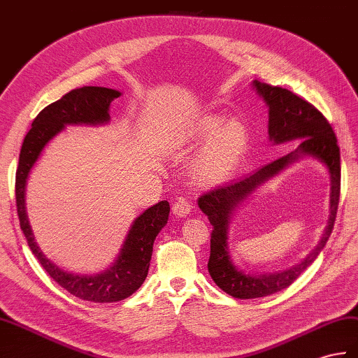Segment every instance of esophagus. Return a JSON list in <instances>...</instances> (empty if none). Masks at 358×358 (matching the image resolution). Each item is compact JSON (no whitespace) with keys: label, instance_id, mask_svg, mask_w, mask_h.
<instances>
[{"label":"esophagus","instance_id":"esophagus-1","mask_svg":"<svg viewBox=\"0 0 358 358\" xmlns=\"http://www.w3.org/2000/svg\"><path fill=\"white\" fill-rule=\"evenodd\" d=\"M172 212L176 217H180V218H186L187 215L192 212V204H190L189 201H186V199L182 198H178L176 203H173L172 206Z\"/></svg>","mask_w":358,"mask_h":358}]
</instances>
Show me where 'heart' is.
Here are the masks:
<instances>
[{"label": "heart", "instance_id": "heart-1", "mask_svg": "<svg viewBox=\"0 0 358 358\" xmlns=\"http://www.w3.org/2000/svg\"><path fill=\"white\" fill-rule=\"evenodd\" d=\"M185 145L199 146L207 143L195 164L199 180H215L234 168L247 145V129L238 120L221 115H204L185 131Z\"/></svg>", "mask_w": 358, "mask_h": 358}]
</instances>
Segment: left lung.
Returning a JSON list of instances; mask_svg holds the SVG:
<instances>
[{
  "label": "left lung",
  "mask_w": 358,
  "mask_h": 358,
  "mask_svg": "<svg viewBox=\"0 0 358 358\" xmlns=\"http://www.w3.org/2000/svg\"><path fill=\"white\" fill-rule=\"evenodd\" d=\"M253 90L268 106V138L273 145L299 140V146L245 177L231 180L198 198V207L210 221V257L207 268L215 284L236 299L265 297L289 287L310 267L327 245L334 229L340 198V149L328 120L322 113L292 91L253 80ZM311 156L330 173V218L314 251L302 262L274 273H247L234 265L228 250V227L234 210L254 190L299 158Z\"/></svg>",
  "instance_id": "8db88e82"
}]
</instances>
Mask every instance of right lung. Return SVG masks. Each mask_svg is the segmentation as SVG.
I'll return each mask as SVG.
<instances>
[{
    "mask_svg": "<svg viewBox=\"0 0 358 358\" xmlns=\"http://www.w3.org/2000/svg\"><path fill=\"white\" fill-rule=\"evenodd\" d=\"M120 96V91L113 88L82 87L71 90L59 101L45 106L33 120L31 129L24 138L20 164L16 169V207H18L21 230L31 253L50 274V278L70 294L82 301L97 303L123 301L136 293L143 284L151 264L154 241L169 218V203L164 199L138 215L131 224L113 265L97 274H79L61 268L59 265L50 261L39 248L26 210V186L31 168L50 140L64 131L66 124H91V127L106 124L110 122V105Z\"/></svg>",
    "mask_w": 358,
    "mask_h": 358,
    "instance_id": "add662e5",
    "label": "right lung"
}]
</instances>
